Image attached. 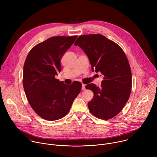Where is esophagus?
<instances>
[{"label":"esophagus","mask_w":157,"mask_h":157,"mask_svg":"<svg viewBox=\"0 0 157 157\" xmlns=\"http://www.w3.org/2000/svg\"><path fill=\"white\" fill-rule=\"evenodd\" d=\"M85 86H86V85H85V84H82V90H85V89H86Z\"/></svg>","instance_id":"34e87169"}]
</instances>
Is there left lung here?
Wrapping results in <instances>:
<instances>
[{
  "label": "left lung",
  "instance_id": "8db88e82",
  "mask_svg": "<svg viewBox=\"0 0 157 157\" xmlns=\"http://www.w3.org/2000/svg\"><path fill=\"white\" fill-rule=\"evenodd\" d=\"M75 45L87 55L92 71L104 76L100 88L93 83L86 86L94 93L88 102L89 111L101 119L113 118L122 110L131 93L132 72L124 52L101 34L81 35Z\"/></svg>",
  "mask_w": 157,
  "mask_h": 157
}]
</instances>
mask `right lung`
Returning a JSON list of instances; mask_svg holds the SVG:
<instances>
[{
  "label": "right lung",
  "mask_w": 157,
  "mask_h": 157,
  "mask_svg": "<svg viewBox=\"0 0 157 157\" xmlns=\"http://www.w3.org/2000/svg\"><path fill=\"white\" fill-rule=\"evenodd\" d=\"M77 37H51L33 47L25 59V93L33 110L45 120L53 121L64 117L81 91V82L75 81L67 85L55 77L61 71L63 56Z\"/></svg>",
  "instance_id": "right-lung-1"
}]
</instances>
